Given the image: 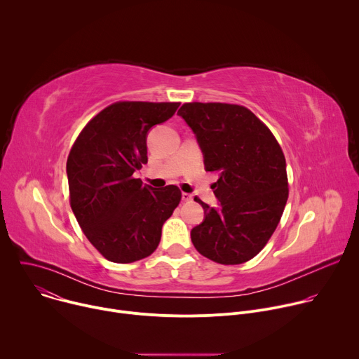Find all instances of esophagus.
Listing matches in <instances>:
<instances>
[{
  "label": "esophagus",
  "mask_w": 359,
  "mask_h": 359,
  "mask_svg": "<svg viewBox=\"0 0 359 359\" xmlns=\"http://www.w3.org/2000/svg\"><path fill=\"white\" fill-rule=\"evenodd\" d=\"M182 200L183 201H191V194L190 193H182Z\"/></svg>",
  "instance_id": "1"
}]
</instances>
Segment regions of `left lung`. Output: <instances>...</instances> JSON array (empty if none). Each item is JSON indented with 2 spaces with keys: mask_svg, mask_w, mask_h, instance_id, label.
I'll use <instances>...</instances> for the list:
<instances>
[{
  "mask_svg": "<svg viewBox=\"0 0 359 359\" xmlns=\"http://www.w3.org/2000/svg\"><path fill=\"white\" fill-rule=\"evenodd\" d=\"M194 132L204 169L217 172V209L198 197L204 220L190 236L196 250L224 266L255 257L276 231L288 198L287 165L271 130L250 109L189 102L177 112Z\"/></svg>",
  "mask_w": 359,
  "mask_h": 359,
  "instance_id": "left-lung-1",
  "label": "left lung"
}]
</instances>
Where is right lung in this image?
I'll use <instances>...</instances> for the list:
<instances>
[{
  "mask_svg": "<svg viewBox=\"0 0 359 359\" xmlns=\"http://www.w3.org/2000/svg\"><path fill=\"white\" fill-rule=\"evenodd\" d=\"M179 102L121 100L93 116L67 161L69 203L90 244L114 263L128 264L159 245L163 223L179 206L176 186L153 189L133 173L147 163L146 136L172 118Z\"/></svg>",
  "mask_w": 359,
  "mask_h": 359,
  "instance_id": "add662e5",
  "label": "right lung"
}]
</instances>
